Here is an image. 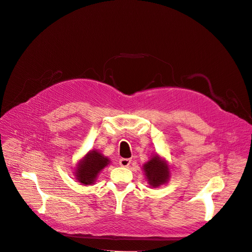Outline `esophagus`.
I'll use <instances>...</instances> for the list:
<instances>
[{"label": "esophagus", "mask_w": 252, "mask_h": 252, "mask_svg": "<svg viewBox=\"0 0 252 252\" xmlns=\"http://www.w3.org/2000/svg\"><path fill=\"white\" fill-rule=\"evenodd\" d=\"M130 159H127V158H122L120 159V165L123 166V167H127L129 164H130Z\"/></svg>", "instance_id": "1"}]
</instances>
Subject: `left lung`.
<instances>
[{
	"label": "left lung",
	"mask_w": 252,
	"mask_h": 252,
	"mask_svg": "<svg viewBox=\"0 0 252 252\" xmlns=\"http://www.w3.org/2000/svg\"><path fill=\"white\" fill-rule=\"evenodd\" d=\"M144 171L150 186L154 188L166 183L169 178V169L166 162L158 156H154L144 165Z\"/></svg>",
	"instance_id": "obj_1"
}]
</instances>
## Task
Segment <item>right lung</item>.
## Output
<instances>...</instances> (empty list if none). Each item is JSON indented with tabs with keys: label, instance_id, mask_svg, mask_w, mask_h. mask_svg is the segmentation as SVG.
Wrapping results in <instances>:
<instances>
[{
	"label": "right lung",
	"instance_id": "1",
	"mask_svg": "<svg viewBox=\"0 0 252 252\" xmlns=\"http://www.w3.org/2000/svg\"><path fill=\"white\" fill-rule=\"evenodd\" d=\"M108 164V158L97 151H90L84 160L78 165L76 176L79 182L85 184L94 183L98 173Z\"/></svg>",
	"mask_w": 252,
	"mask_h": 252
}]
</instances>
